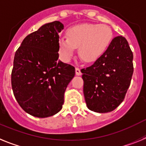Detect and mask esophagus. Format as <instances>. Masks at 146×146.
I'll list each match as a JSON object with an SVG mask.
<instances>
[{
	"label": "esophagus",
	"instance_id": "obj_1",
	"mask_svg": "<svg viewBox=\"0 0 146 146\" xmlns=\"http://www.w3.org/2000/svg\"><path fill=\"white\" fill-rule=\"evenodd\" d=\"M76 74L77 76H81V75L82 74V72H81V70L78 68H76Z\"/></svg>",
	"mask_w": 146,
	"mask_h": 146
}]
</instances>
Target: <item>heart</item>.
<instances>
[{"label": "heart", "instance_id": "obj_1", "mask_svg": "<svg viewBox=\"0 0 146 146\" xmlns=\"http://www.w3.org/2000/svg\"><path fill=\"white\" fill-rule=\"evenodd\" d=\"M67 35L59 39V54L66 62L71 59L78 47L82 59L87 62H94L104 53L113 36L110 26L93 23L73 26L68 29Z\"/></svg>", "mask_w": 146, "mask_h": 146}]
</instances>
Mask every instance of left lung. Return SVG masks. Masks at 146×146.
Masks as SVG:
<instances>
[{"mask_svg":"<svg viewBox=\"0 0 146 146\" xmlns=\"http://www.w3.org/2000/svg\"><path fill=\"white\" fill-rule=\"evenodd\" d=\"M132 61L127 40L118 36L92 65L82 69L84 96L89 110L106 113L121 104L131 83Z\"/></svg>","mask_w":146,"mask_h":146,"instance_id":"1","label":"left lung"}]
</instances>
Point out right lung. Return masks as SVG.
I'll use <instances>...</instances> for the list:
<instances>
[{
  "mask_svg": "<svg viewBox=\"0 0 146 146\" xmlns=\"http://www.w3.org/2000/svg\"><path fill=\"white\" fill-rule=\"evenodd\" d=\"M59 21L45 23L28 35L15 53L12 87L21 108L36 117L58 113L75 68L59 59Z\"/></svg>",
  "mask_w": 146,
  "mask_h": 146,
  "instance_id": "1",
  "label": "right lung"
}]
</instances>
